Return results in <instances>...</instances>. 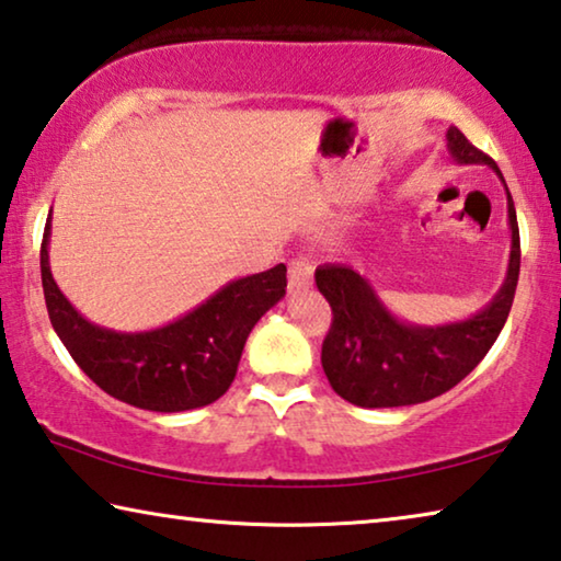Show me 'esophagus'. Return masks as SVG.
Listing matches in <instances>:
<instances>
[{
	"label": "esophagus",
	"mask_w": 561,
	"mask_h": 561,
	"mask_svg": "<svg viewBox=\"0 0 561 561\" xmlns=\"http://www.w3.org/2000/svg\"><path fill=\"white\" fill-rule=\"evenodd\" d=\"M312 274H314V266L307 256L291 259L289 262V289L291 291L307 289L309 284H312Z\"/></svg>",
	"instance_id": "esophagus-1"
}]
</instances>
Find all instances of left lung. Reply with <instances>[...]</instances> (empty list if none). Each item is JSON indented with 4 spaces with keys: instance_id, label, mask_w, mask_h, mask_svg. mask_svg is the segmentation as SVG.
<instances>
[{
    "instance_id": "1",
    "label": "left lung",
    "mask_w": 561,
    "mask_h": 561,
    "mask_svg": "<svg viewBox=\"0 0 561 561\" xmlns=\"http://www.w3.org/2000/svg\"><path fill=\"white\" fill-rule=\"evenodd\" d=\"M448 150L458 163L499 165L458 128H448ZM506 186V183H504ZM512 254L506 279L479 314L440 328L405 324L388 312L370 282L347 264L317 266L314 282L332 307L322 342V367L332 390L360 408H400L438 398L479 365L504 328L519 282L522 244L512 194L506 188Z\"/></svg>"
}]
</instances>
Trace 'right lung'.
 <instances>
[{
  "instance_id": "right-lung-1",
  "label": "right lung",
  "mask_w": 561,
  "mask_h": 561,
  "mask_svg": "<svg viewBox=\"0 0 561 561\" xmlns=\"http://www.w3.org/2000/svg\"><path fill=\"white\" fill-rule=\"evenodd\" d=\"M49 224L39 249L49 322L80 370L123 403L156 413L204 408L229 390L249 332L287 291V266L241 277L194 312L148 332H115L88 322L49 272Z\"/></svg>"
}]
</instances>
